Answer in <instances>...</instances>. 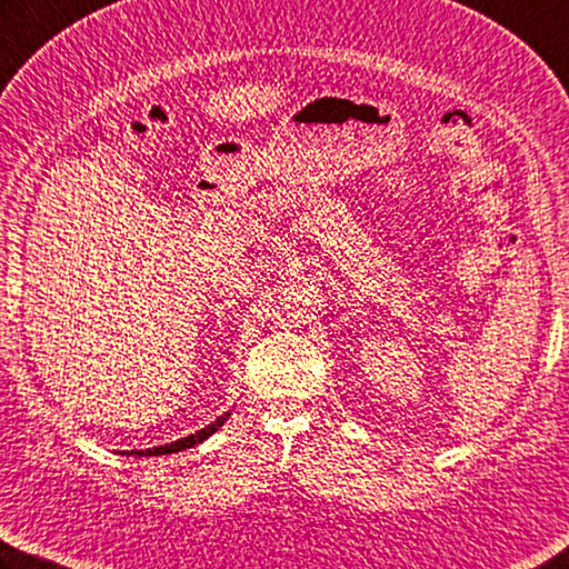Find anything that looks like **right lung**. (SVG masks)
<instances>
[{
	"mask_svg": "<svg viewBox=\"0 0 569 569\" xmlns=\"http://www.w3.org/2000/svg\"><path fill=\"white\" fill-rule=\"evenodd\" d=\"M229 416H231V412H226V416L216 418V420L211 422V426L196 430L193 436H189V438L173 440L171 446H159V448H149V450H131V452H123V456H139V458H141V456H143V458H149V456H171V452H181V450H186V448H193V446H199V442H203L209 436H213V432L223 426L226 418H229Z\"/></svg>",
	"mask_w": 569,
	"mask_h": 569,
	"instance_id": "right-lung-1",
	"label": "right lung"
}]
</instances>
